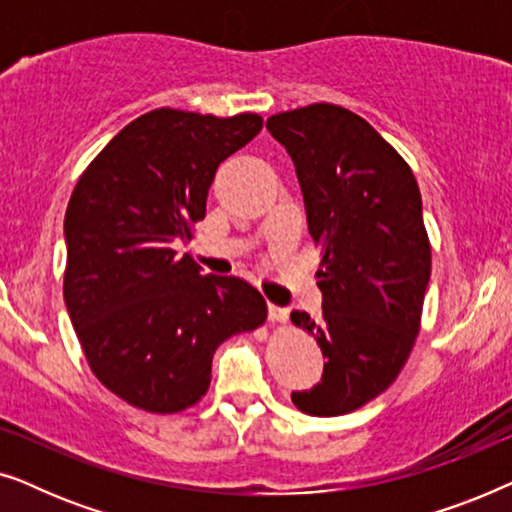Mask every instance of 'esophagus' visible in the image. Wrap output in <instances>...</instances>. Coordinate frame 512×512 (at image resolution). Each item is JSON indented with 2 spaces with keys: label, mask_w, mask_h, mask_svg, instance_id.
Segmentation results:
<instances>
[{
  "label": "esophagus",
  "mask_w": 512,
  "mask_h": 512,
  "mask_svg": "<svg viewBox=\"0 0 512 512\" xmlns=\"http://www.w3.org/2000/svg\"><path fill=\"white\" fill-rule=\"evenodd\" d=\"M268 317L272 321H277V324H286V319H289V310H286V307L268 303Z\"/></svg>",
  "instance_id": "esophagus-1"
}]
</instances>
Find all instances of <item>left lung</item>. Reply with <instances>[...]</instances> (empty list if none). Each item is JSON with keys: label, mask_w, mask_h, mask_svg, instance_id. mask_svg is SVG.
I'll return each mask as SVG.
<instances>
[{"label": "left lung", "mask_w": 512, "mask_h": 512, "mask_svg": "<svg viewBox=\"0 0 512 512\" xmlns=\"http://www.w3.org/2000/svg\"><path fill=\"white\" fill-rule=\"evenodd\" d=\"M265 128L296 165L307 228L321 244V319L291 312L326 356L298 410L347 415L396 380L422 321L431 244L410 165L368 121L335 104L284 111Z\"/></svg>", "instance_id": "8db88e82"}]
</instances>
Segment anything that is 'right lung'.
<instances>
[{
    "label": "right lung",
    "mask_w": 512,
    "mask_h": 512,
    "mask_svg": "<svg viewBox=\"0 0 512 512\" xmlns=\"http://www.w3.org/2000/svg\"><path fill=\"white\" fill-rule=\"evenodd\" d=\"M263 128L153 109L125 125L79 177L65 214V305L93 375L139 410L191 408L216 347L268 317L240 277L202 275L179 242L205 219L216 167Z\"/></svg>",
    "instance_id": "obj_1"
}]
</instances>
